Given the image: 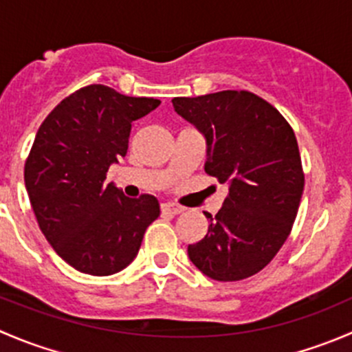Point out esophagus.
Listing matches in <instances>:
<instances>
[{
	"label": "esophagus",
	"mask_w": 352,
	"mask_h": 352,
	"mask_svg": "<svg viewBox=\"0 0 352 352\" xmlns=\"http://www.w3.org/2000/svg\"><path fill=\"white\" fill-rule=\"evenodd\" d=\"M182 211H184L182 206L172 204V202H165V204H162V212H163V214L175 216V214H180V212H182Z\"/></svg>",
	"instance_id": "esophagus-1"
}]
</instances>
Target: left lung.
Returning <instances> with one entry per match:
<instances>
[{"label": "left lung", "instance_id": "left-lung-1", "mask_svg": "<svg viewBox=\"0 0 352 352\" xmlns=\"http://www.w3.org/2000/svg\"><path fill=\"white\" fill-rule=\"evenodd\" d=\"M173 109L206 140V173L228 187L190 262L214 281L250 278L274 258L291 232L305 177L293 129L250 91L175 97Z\"/></svg>", "mask_w": 352, "mask_h": 352}]
</instances>
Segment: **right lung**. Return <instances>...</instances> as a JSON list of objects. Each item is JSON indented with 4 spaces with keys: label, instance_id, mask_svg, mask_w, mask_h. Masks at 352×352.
<instances>
[{
    "label": "right lung",
    "instance_id": "1",
    "mask_svg": "<svg viewBox=\"0 0 352 352\" xmlns=\"http://www.w3.org/2000/svg\"><path fill=\"white\" fill-rule=\"evenodd\" d=\"M160 105L90 85L66 97L42 122L25 163V187L38 228L76 271L110 276L134 261L156 197L129 199L104 184L109 166L127 153L134 120Z\"/></svg>",
    "mask_w": 352,
    "mask_h": 352
}]
</instances>
